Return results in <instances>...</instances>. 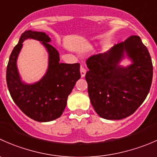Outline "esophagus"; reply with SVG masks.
Listing matches in <instances>:
<instances>
[{
  "mask_svg": "<svg viewBox=\"0 0 157 157\" xmlns=\"http://www.w3.org/2000/svg\"><path fill=\"white\" fill-rule=\"evenodd\" d=\"M86 69L83 68V67H80V75H81V77H85V75H86Z\"/></svg>",
  "mask_w": 157,
  "mask_h": 157,
  "instance_id": "34e87169",
  "label": "esophagus"
}]
</instances>
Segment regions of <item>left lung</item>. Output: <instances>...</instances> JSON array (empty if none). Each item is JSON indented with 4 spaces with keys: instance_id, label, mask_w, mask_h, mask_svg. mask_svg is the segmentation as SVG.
I'll return each instance as SVG.
<instances>
[{
    "instance_id": "left-lung-1",
    "label": "left lung",
    "mask_w": 157,
    "mask_h": 157,
    "mask_svg": "<svg viewBox=\"0 0 157 157\" xmlns=\"http://www.w3.org/2000/svg\"><path fill=\"white\" fill-rule=\"evenodd\" d=\"M125 57L131 64L123 66L121 62ZM86 64L89 97L101 118H127L146 99L153 79V64L139 36H130L106 52L92 55Z\"/></svg>"
}]
</instances>
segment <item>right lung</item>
<instances>
[{
	"instance_id": "add662e5",
	"label": "right lung",
	"mask_w": 157,
	"mask_h": 157,
	"mask_svg": "<svg viewBox=\"0 0 157 157\" xmlns=\"http://www.w3.org/2000/svg\"><path fill=\"white\" fill-rule=\"evenodd\" d=\"M29 38L40 41L49 54L47 72L33 84L21 80L16 64L22 42ZM51 41L45 33L26 30L12 51L7 67V84L13 100L25 115L39 122L61 117L67 105V97L80 78V64L60 63L59 53L48 43Z\"/></svg>"
}]
</instances>
